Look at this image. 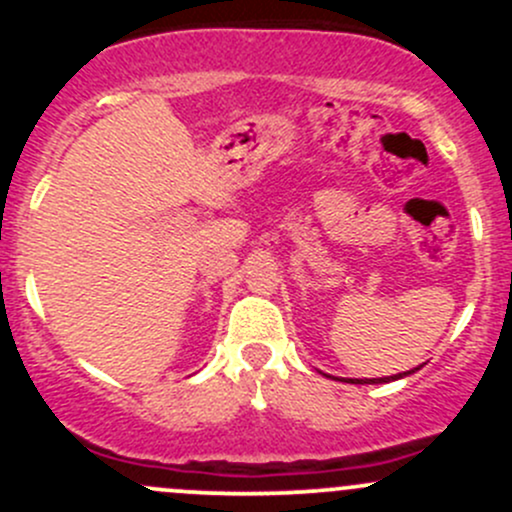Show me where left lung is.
Listing matches in <instances>:
<instances>
[{"mask_svg": "<svg viewBox=\"0 0 512 512\" xmlns=\"http://www.w3.org/2000/svg\"><path fill=\"white\" fill-rule=\"evenodd\" d=\"M416 371V369H414ZM406 374H411V371H404V374H396V376H389V379H352V384H384V381H391V379H401V376H406Z\"/></svg>", "mask_w": 512, "mask_h": 512, "instance_id": "obj_1", "label": "left lung"}]
</instances>
